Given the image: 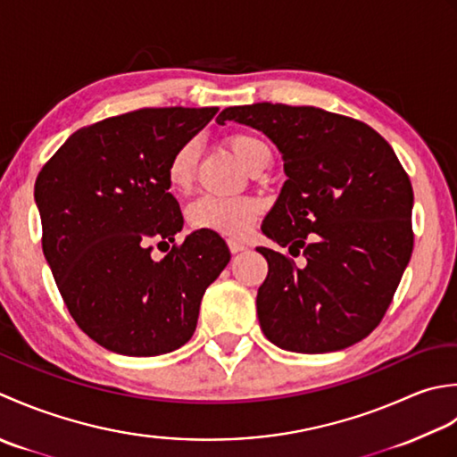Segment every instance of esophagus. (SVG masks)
<instances>
[{"label":"esophagus","mask_w":457,"mask_h":457,"mask_svg":"<svg viewBox=\"0 0 457 457\" xmlns=\"http://www.w3.org/2000/svg\"><path fill=\"white\" fill-rule=\"evenodd\" d=\"M228 248H230L232 254H238V253H242V250H246V245H245V242H240V240L228 238Z\"/></svg>","instance_id":"1"}]
</instances>
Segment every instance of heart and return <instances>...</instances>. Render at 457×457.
<instances>
[{
	"mask_svg": "<svg viewBox=\"0 0 457 457\" xmlns=\"http://www.w3.org/2000/svg\"><path fill=\"white\" fill-rule=\"evenodd\" d=\"M227 144L238 160L248 170H260L270 162L268 145L250 134H232L227 137ZM199 142L195 137L183 142L171 155L167 165V181L175 191H189L195 181L199 163ZM260 215V203L253 197H219V195H203L187 211L189 222L195 228L215 230L220 235L238 237L246 232Z\"/></svg>",
	"mask_w": 457,
	"mask_h": 457,
	"instance_id": "obj_1",
	"label": "heart"
}]
</instances>
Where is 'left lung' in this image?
Segmentation results:
<instances>
[{"mask_svg": "<svg viewBox=\"0 0 457 457\" xmlns=\"http://www.w3.org/2000/svg\"><path fill=\"white\" fill-rule=\"evenodd\" d=\"M264 132L287 179L262 232L286 253L260 246V328L294 353L355 345L383 321L412 256V183L386 139L361 120L313 106L258 102L219 114Z\"/></svg>", "mask_w": 457, "mask_h": 457, "instance_id": "1", "label": "left lung"}]
</instances>
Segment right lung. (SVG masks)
Returning <instances> with one entry per match:
<instances>
[{"mask_svg":"<svg viewBox=\"0 0 457 457\" xmlns=\"http://www.w3.org/2000/svg\"><path fill=\"white\" fill-rule=\"evenodd\" d=\"M211 108H139L85 126L35 181L43 253L69 313L90 339L128 357L179 349L197 328L207 287L230 260L197 230L177 245L179 203L167 165L207 126ZM174 246L162 261L153 245Z\"/></svg>","mask_w":457,"mask_h":457,"instance_id":"obj_1","label":"right lung"}]
</instances>
